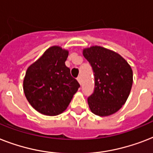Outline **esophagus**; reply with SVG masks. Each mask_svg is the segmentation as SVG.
<instances>
[{
  "instance_id": "34e87169",
  "label": "esophagus",
  "mask_w": 153,
  "mask_h": 153,
  "mask_svg": "<svg viewBox=\"0 0 153 153\" xmlns=\"http://www.w3.org/2000/svg\"><path fill=\"white\" fill-rule=\"evenodd\" d=\"M77 80H78V82H79V84L81 85V84H82V78H81V76L78 77V78H77Z\"/></svg>"
}]
</instances>
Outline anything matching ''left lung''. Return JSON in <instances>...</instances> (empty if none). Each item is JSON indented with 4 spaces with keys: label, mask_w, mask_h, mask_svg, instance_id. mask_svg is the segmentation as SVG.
<instances>
[{
    "label": "left lung",
    "mask_w": 153,
    "mask_h": 153,
    "mask_svg": "<svg viewBox=\"0 0 153 153\" xmlns=\"http://www.w3.org/2000/svg\"><path fill=\"white\" fill-rule=\"evenodd\" d=\"M82 54L93 68L95 80L94 91L87 99L91 112L100 117L115 114L130 94V65L118 53L100 46L84 48Z\"/></svg>",
    "instance_id": "obj_1"
}]
</instances>
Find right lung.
<instances>
[{"label": "right lung", "mask_w": 153, "mask_h": 153, "mask_svg": "<svg viewBox=\"0 0 153 153\" xmlns=\"http://www.w3.org/2000/svg\"><path fill=\"white\" fill-rule=\"evenodd\" d=\"M69 51L52 46L27 67L24 92L30 105L47 116L65 111L80 86L65 65Z\"/></svg>", "instance_id": "obj_1"}]
</instances>
